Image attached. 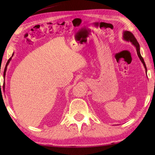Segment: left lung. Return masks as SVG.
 Segmentation results:
<instances>
[{
  "label": "left lung",
  "mask_w": 155,
  "mask_h": 155,
  "mask_svg": "<svg viewBox=\"0 0 155 155\" xmlns=\"http://www.w3.org/2000/svg\"><path fill=\"white\" fill-rule=\"evenodd\" d=\"M123 38L124 40H126L127 41H130L133 43V45L135 46V47L137 48V54L139 56V57L140 58V60L141 61V62L143 63V65L144 68L146 69V72H147V67H146V64H145V62L144 61V59L142 57V56L140 55V46L139 42H138L137 40L136 39V38L134 37V35L132 33V32H130V31H124V35H123Z\"/></svg>",
  "instance_id": "obj_1"
}]
</instances>
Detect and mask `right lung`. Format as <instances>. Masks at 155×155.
I'll return each instance as SVG.
<instances>
[{"instance_id": "1", "label": "right lung", "mask_w": 155, "mask_h": 155, "mask_svg": "<svg viewBox=\"0 0 155 155\" xmlns=\"http://www.w3.org/2000/svg\"><path fill=\"white\" fill-rule=\"evenodd\" d=\"M13 56V54H12V57ZM12 57L10 58L8 60V61H7V62H6V67H5V71H4V76H5V72H6V67H7V65L8 64V63H9V62H10V61L11 60V58H12Z\"/></svg>"}]
</instances>
